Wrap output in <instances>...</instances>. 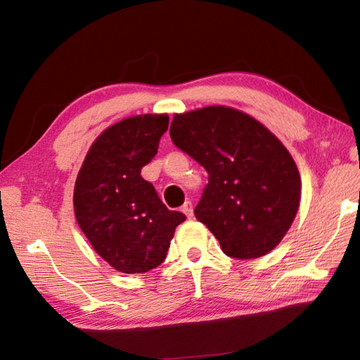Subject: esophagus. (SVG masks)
Masks as SVG:
<instances>
[{
	"label": "esophagus",
	"mask_w": 360,
	"mask_h": 360,
	"mask_svg": "<svg viewBox=\"0 0 360 360\" xmlns=\"http://www.w3.org/2000/svg\"><path fill=\"white\" fill-rule=\"evenodd\" d=\"M181 211L184 212V214H186L188 219H192V216H193V206H192V202H186L184 205H182Z\"/></svg>",
	"instance_id": "obj_1"
}]
</instances>
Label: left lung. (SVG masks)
<instances>
[{"label":"left lung","instance_id":"left-lung-1","mask_svg":"<svg viewBox=\"0 0 360 360\" xmlns=\"http://www.w3.org/2000/svg\"><path fill=\"white\" fill-rule=\"evenodd\" d=\"M169 136L208 172L195 217L222 251L257 259L288 233L300 206L302 181L284 144L251 115L229 106L174 114Z\"/></svg>","mask_w":360,"mask_h":360}]
</instances>
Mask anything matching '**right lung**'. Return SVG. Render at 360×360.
Instances as JSON below:
<instances>
[{
	"label": "right lung",
	"mask_w": 360,
	"mask_h": 360,
	"mask_svg": "<svg viewBox=\"0 0 360 360\" xmlns=\"http://www.w3.org/2000/svg\"><path fill=\"white\" fill-rule=\"evenodd\" d=\"M167 129L168 114L120 120L95 139L77 173L72 203L79 227L103 260L129 275L160 265L186 221L141 176Z\"/></svg>",
	"instance_id": "right-lung-1"
}]
</instances>
